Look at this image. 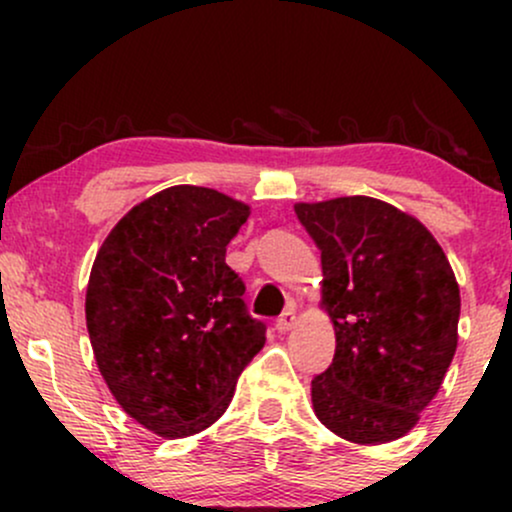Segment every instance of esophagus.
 <instances>
[{"instance_id": "esophagus-1", "label": "esophagus", "mask_w": 512, "mask_h": 512, "mask_svg": "<svg viewBox=\"0 0 512 512\" xmlns=\"http://www.w3.org/2000/svg\"><path fill=\"white\" fill-rule=\"evenodd\" d=\"M293 325H296V310H286L284 315L276 320V330H279L281 334H286L289 330H293Z\"/></svg>"}]
</instances>
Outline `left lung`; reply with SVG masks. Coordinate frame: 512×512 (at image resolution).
Listing matches in <instances>:
<instances>
[{"instance_id":"1","label":"left lung","mask_w":512,"mask_h":512,"mask_svg":"<svg viewBox=\"0 0 512 512\" xmlns=\"http://www.w3.org/2000/svg\"><path fill=\"white\" fill-rule=\"evenodd\" d=\"M322 252V301L337 349L310 385L339 438L383 445L419 424L457 349L460 286L416 216L375 197L293 204Z\"/></svg>"}]
</instances>
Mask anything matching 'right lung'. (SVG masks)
<instances>
[{"mask_svg": "<svg viewBox=\"0 0 512 512\" xmlns=\"http://www.w3.org/2000/svg\"><path fill=\"white\" fill-rule=\"evenodd\" d=\"M250 204L211 187L173 185L117 221L86 286V327L105 385L156 436L175 440L221 419L264 325L226 245Z\"/></svg>", "mask_w": 512, "mask_h": 512, "instance_id": "1", "label": "right lung"}]
</instances>
